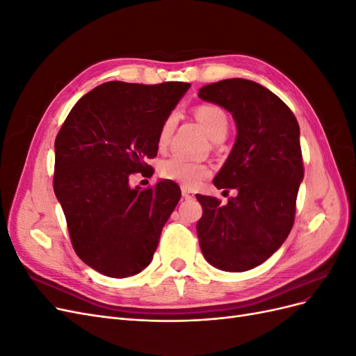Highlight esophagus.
I'll return each instance as SVG.
<instances>
[{
	"mask_svg": "<svg viewBox=\"0 0 356 356\" xmlns=\"http://www.w3.org/2000/svg\"><path fill=\"white\" fill-rule=\"evenodd\" d=\"M181 193H182V197H184V199H193V197H195V191H191L187 187H181Z\"/></svg>",
	"mask_w": 356,
	"mask_h": 356,
	"instance_id": "34e87169",
	"label": "esophagus"
}]
</instances>
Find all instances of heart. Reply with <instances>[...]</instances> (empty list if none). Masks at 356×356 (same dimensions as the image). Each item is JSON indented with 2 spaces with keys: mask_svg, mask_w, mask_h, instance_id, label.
Segmentation results:
<instances>
[{
  "mask_svg": "<svg viewBox=\"0 0 356 356\" xmlns=\"http://www.w3.org/2000/svg\"><path fill=\"white\" fill-rule=\"evenodd\" d=\"M196 117L200 122V124L203 126L204 132L208 134V136L212 139V141L215 138L227 135L229 120H227V115H225V113L220 108V106L211 105V104L200 105L196 110ZM174 122H175L174 115H170L166 118L163 126H161L160 134H159L160 147L168 144L172 129H174ZM209 174L211 170L207 165L197 163V161H193L181 156L170 157L160 165L161 177L170 181H175L182 187H187V188L199 187L202 182L209 177Z\"/></svg>",
  "mask_w": 356,
  "mask_h": 356,
  "instance_id": "1",
  "label": "heart"
}]
</instances>
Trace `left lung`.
<instances>
[{"instance_id": "left-lung-1", "label": "left lung", "mask_w": 356, "mask_h": 356, "mask_svg": "<svg viewBox=\"0 0 356 356\" xmlns=\"http://www.w3.org/2000/svg\"><path fill=\"white\" fill-rule=\"evenodd\" d=\"M199 98L227 110L238 132L213 178L215 187L236 188L238 195L225 204L196 195L203 209L196 224L200 250L220 270H251L270 258L293 229L305 177L300 126L281 98L251 80L203 86Z\"/></svg>"}]
</instances>
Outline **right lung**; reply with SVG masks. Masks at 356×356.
<instances>
[{
    "instance_id": "1",
    "label": "right lung",
    "mask_w": 356,
    "mask_h": 356,
    "mask_svg": "<svg viewBox=\"0 0 356 356\" xmlns=\"http://www.w3.org/2000/svg\"><path fill=\"white\" fill-rule=\"evenodd\" d=\"M190 89L108 81L72 106L55 141L56 199L75 252L110 277L134 276L152 263L160 233L181 197L174 181L131 187L157 156L160 129Z\"/></svg>"
}]
</instances>
